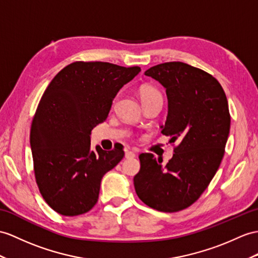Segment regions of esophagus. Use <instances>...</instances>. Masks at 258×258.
Segmentation results:
<instances>
[{
  "label": "esophagus",
  "mask_w": 258,
  "mask_h": 258,
  "mask_svg": "<svg viewBox=\"0 0 258 258\" xmlns=\"http://www.w3.org/2000/svg\"><path fill=\"white\" fill-rule=\"evenodd\" d=\"M135 156H136V153L133 152V151H125V154H124L125 159H134Z\"/></svg>",
  "instance_id": "1"
}]
</instances>
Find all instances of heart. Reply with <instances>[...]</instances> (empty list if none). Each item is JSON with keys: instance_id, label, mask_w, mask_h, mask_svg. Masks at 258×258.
I'll use <instances>...</instances> for the list:
<instances>
[{"instance_id": "1", "label": "heart", "mask_w": 258, "mask_h": 258, "mask_svg": "<svg viewBox=\"0 0 258 258\" xmlns=\"http://www.w3.org/2000/svg\"><path fill=\"white\" fill-rule=\"evenodd\" d=\"M139 95L141 98V102H147V100L153 99L156 97H162L161 93L159 92V90L156 87L152 86V85H148L144 84L142 86H140L139 89Z\"/></svg>"}]
</instances>
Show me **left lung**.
Here are the masks:
<instances>
[{"label":"left lung","mask_w":258,"mask_h":258,"mask_svg":"<svg viewBox=\"0 0 258 258\" xmlns=\"http://www.w3.org/2000/svg\"><path fill=\"white\" fill-rule=\"evenodd\" d=\"M166 90L168 111L161 133L179 140L165 165L152 153L139 155L135 189L147 206L176 212L192 205L215 176L224 155L231 117L219 82L184 62H166L144 72Z\"/></svg>","instance_id":"left-lung-1"}]
</instances>
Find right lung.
Here are the masks:
<instances>
[{"instance_id":"1","label":"right lung","mask_w":258,"mask_h":258,"mask_svg":"<svg viewBox=\"0 0 258 258\" xmlns=\"http://www.w3.org/2000/svg\"><path fill=\"white\" fill-rule=\"evenodd\" d=\"M139 67L78 61L55 75L30 128L36 183L46 203L62 216L83 215L96 205L100 181L123 158L121 147H91V133L107 118L121 87Z\"/></svg>"}]
</instances>
